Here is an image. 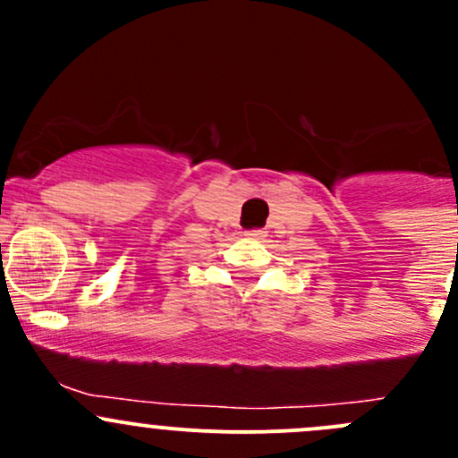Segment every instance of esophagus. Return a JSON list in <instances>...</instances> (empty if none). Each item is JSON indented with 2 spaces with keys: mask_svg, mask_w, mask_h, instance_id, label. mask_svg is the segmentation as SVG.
Here are the masks:
<instances>
[{
  "mask_svg": "<svg viewBox=\"0 0 458 458\" xmlns=\"http://www.w3.org/2000/svg\"><path fill=\"white\" fill-rule=\"evenodd\" d=\"M246 237H250V239H263V237H266V230H261V228H257V230H248Z\"/></svg>",
  "mask_w": 458,
  "mask_h": 458,
  "instance_id": "esophagus-1",
  "label": "esophagus"
}]
</instances>
